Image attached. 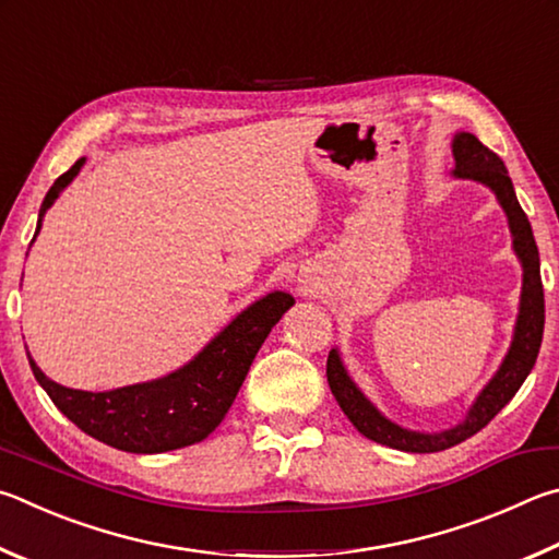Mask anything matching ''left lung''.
<instances>
[{"label": "left lung", "mask_w": 559, "mask_h": 559, "mask_svg": "<svg viewBox=\"0 0 559 559\" xmlns=\"http://www.w3.org/2000/svg\"><path fill=\"white\" fill-rule=\"evenodd\" d=\"M456 169L452 171L456 179H472L481 181L496 193L498 203L503 205L508 215V228L513 235V250L518 260L523 264V292H521V311H518L513 344L508 348L498 373L488 380V385L476 397V403L468 409L464 423H459L444 432L425 435L413 432L395 423H390L373 407V403L360 393L354 380L348 378L344 364H341L338 350L334 348L326 360V378L329 388L334 393L336 403L344 409V415L354 423L360 435L373 439L378 444L400 449V452L413 454H432L444 452V449L462 444L464 439L474 437L478 429H484L491 419L501 413V409L511 403L518 388L531 373L535 366V358L540 354L543 344V329H545V295H543V280H540V254H537V245L533 238L531 221H527L525 211L515 199L513 181L506 171V164L501 156L493 154L486 144L476 140L474 134L459 132L452 142Z\"/></svg>", "instance_id": "obj_1"}]
</instances>
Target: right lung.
Wrapping results in <instances>:
<instances>
[{
  "mask_svg": "<svg viewBox=\"0 0 559 559\" xmlns=\"http://www.w3.org/2000/svg\"><path fill=\"white\" fill-rule=\"evenodd\" d=\"M83 162L85 159H78L48 189L41 213H38L36 233L41 230L44 213L51 209L58 193L75 179ZM292 305H295V297L287 292H272L240 311L183 368L150 383L107 390V393L63 388L46 378L32 356H28V364L53 405L97 442L132 454L171 452V449L201 442L223 423L264 338Z\"/></svg>",
  "mask_w": 559,
  "mask_h": 559,
  "instance_id": "obj_1",
  "label": "right lung"
}]
</instances>
